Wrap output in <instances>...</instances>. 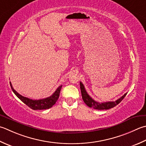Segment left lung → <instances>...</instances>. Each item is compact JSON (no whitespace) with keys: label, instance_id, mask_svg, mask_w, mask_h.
Here are the masks:
<instances>
[{"label":"left lung","instance_id":"1","mask_svg":"<svg viewBox=\"0 0 146 146\" xmlns=\"http://www.w3.org/2000/svg\"><path fill=\"white\" fill-rule=\"evenodd\" d=\"M80 90L82 93V99L85 104H86L88 107L92 108L94 109L99 110H109L111 108H114L117 104H118L126 96L127 94H125L123 96H121L120 98L117 99L115 101H111V102H97L91 98V97L87 94L86 90L84 87V84L80 82Z\"/></svg>","mask_w":146,"mask_h":146}]
</instances>
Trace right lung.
Listing matches in <instances>:
<instances>
[{
	"label": "right lung",
	"mask_w": 146,
	"mask_h": 146,
	"mask_svg": "<svg viewBox=\"0 0 146 146\" xmlns=\"http://www.w3.org/2000/svg\"><path fill=\"white\" fill-rule=\"evenodd\" d=\"M10 85L11 88H12V90L13 91V92L15 94V95L18 97L22 102H23L26 105H27L28 107L33 110H47L49 109L51 107H52V106L55 104L56 101H58L59 97L60 92H61V89L62 88V85L59 86L57 88L55 92L53 93L52 95L48 97V98L38 100H33L20 95L19 93L17 92L14 89L11 82Z\"/></svg>",
	"instance_id": "obj_1"
}]
</instances>
